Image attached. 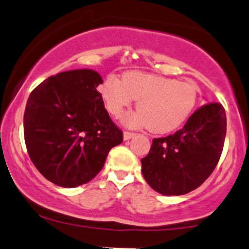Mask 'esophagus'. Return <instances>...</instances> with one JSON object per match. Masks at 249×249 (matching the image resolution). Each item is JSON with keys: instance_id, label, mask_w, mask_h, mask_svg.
Instances as JSON below:
<instances>
[{"instance_id": "obj_1", "label": "esophagus", "mask_w": 249, "mask_h": 249, "mask_svg": "<svg viewBox=\"0 0 249 249\" xmlns=\"http://www.w3.org/2000/svg\"><path fill=\"white\" fill-rule=\"evenodd\" d=\"M136 133L135 132H130V131H124V140L127 141V140H131L132 137H135Z\"/></svg>"}]
</instances>
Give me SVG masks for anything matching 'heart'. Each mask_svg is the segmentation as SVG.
Instances as JSON below:
<instances>
[{
  "mask_svg": "<svg viewBox=\"0 0 249 249\" xmlns=\"http://www.w3.org/2000/svg\"><path fill=\"white\" fill-rule=\"evenodd\" d=\"M106 109L120 117L138 100V111L123 118L126 126H148L151 132L167 133L181 126L198 103V87L171 77L126 72L124 78L108 75L99 88Z\"/></svg>",
  "mask_w": 249,
  "mask_h": 249,
  "instance_id": "heart-1",
  "label": "heart"
}]
</instances>
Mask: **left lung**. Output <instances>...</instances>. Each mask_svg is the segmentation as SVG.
<instances>
[{
	"mask_svg": "<svg viewBox=\"0 0 249 249\" xmlns=\"http://www.w3.org/2000/svg\"><path fill=\"white\" fill-rule=\"evenodd\" d=\"M226 132L221 104L199 107L179 131L154 138L149 154L141 160L145 181L164 196L186 195L198 188L218 163Z\"/></svg>",
	"mask_w": 249,
	"mask_h": 249,
	"instance_id": "obj_1",
	"label": "left lung"
}]
</instances>
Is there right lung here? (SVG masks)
<instances>
[{
	"label": "right lung",
	"mask_w": 249,
	"mask_h": 249,
	"mask_svg": "<svg viewBox=\"0 0 249 249\" xmlns=\"http://www.w3.org/2000/svg\"><path fill=\"white\" fill-rule=\"evenodd\" d=\"M103 78L80 69L50 76L30 94L23 135L33 164L57 186L87 184L123 142L99 93Z\"/></svg>",
	"instance_id": "add662e5"
}]
</instances>
